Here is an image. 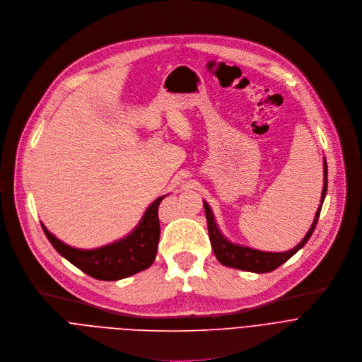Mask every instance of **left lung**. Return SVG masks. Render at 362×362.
Segmentation results:
<instances>
[{
	"label": "left lung",
	"instance_id": "1",
	"mask_svg": "<svg viewBox=\"0 0 362 362\" xmlns=\"http://www.w3.org/2000/svg\"><path fill=\"white\" fill-rule=\"evenodd\" d=\"M328 170H327V160L324 158V187H322V194H321V204L317 209L314 223L311 226V228L308 230L307 235L303 238V241L294 247L290 251L285 252H265V251H258L254 248H248L244 245H238V244H233L231 241H228L220 231L218 226L215 223L214 214L209 208V205L204 201V209H205V216H206V226H208V234H209V241L214 250V254L223 265L226 267H231V268H237V269H243V271H250V272H257V274H262V272H269L274 271L275 268H278L279 265H282L284 262H286L290 259L297 251H300L307 241L310 240V237L313 235L315 226L318 223L320 218V212L322 208V202L327 194V184H328V178H327Z\"/></svg>",
	"mask_w": 362,
	"mask_h": 362
}]
</instances>
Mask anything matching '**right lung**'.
Listing matches in <instances>:
<instances>
[{
    "mask_svg": "<svg viewBox=\"0 0 362 362\" xmlns=\"http://www.w3.org/2000/svg\"><path fill=\"white\" fill-rule=\"evenodd\" d=\"M167 197V195H164ZM164 197L157 198L144 214L139 224L125 238L95 250H78L55 238L41 224L52 247L83 272L101 281H117L147 269L156 259L160 241L158 206Z\"/></svg>",
    "mask_w": 362,
    "mask_h": 362,
    "instance_id": "right-lung-1",
    "label": "right lung"
}]
</instances>
